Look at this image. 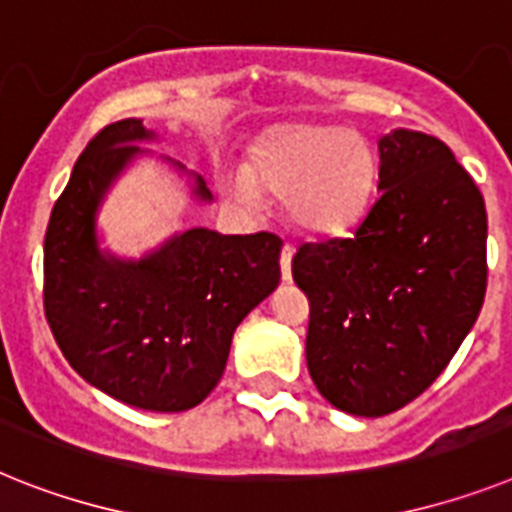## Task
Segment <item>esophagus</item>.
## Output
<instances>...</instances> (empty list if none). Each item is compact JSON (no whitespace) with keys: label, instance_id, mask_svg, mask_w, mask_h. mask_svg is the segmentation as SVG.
I'll return each instance as SVG.
<instances>
[{"label":"esophagus","instance_id":"esophagus-1","mask_svg":"<svg viewBox=\"0 0 512 512\" xmlns=\"http://www.w3.org/2000/svg\"><path fill=\"white\" fill-rule=\"evenodd\" d=\"M293 246H285L282 248V256H280V266H282V280L290 282L293 280Z\"/></svg>","mask_w":512,"mask_h":512}]
</instances>
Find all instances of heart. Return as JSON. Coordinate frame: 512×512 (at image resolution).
Returning <instances> with one entry per match:
<instances>
[{
  "instance_id": "heart-1",
  "label": "heart",
  "mask_w": 512,
  "mask_h": 512,
  "mask_svg": "<svg viewBox=\"0 0 512 512\" xmlns=\"http://www.w3.org/2000/svg\"><path fill=\"white\" fill-rule=\"evenodd\" d=\"M251 172L227 180L230 196L240 204L259 201V188L287 198L295 227L311 235H342L366 217L379 183V162L363 135L342 125L290 122L256 143Z\"/></svg>"
}]
</instances>
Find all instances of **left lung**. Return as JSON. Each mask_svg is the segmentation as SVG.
<instances>
[{
    "instance_id": "obj_1",
    "label": "left lung",
    "mask_w": 512,
    "mask_h": 512,
    "mask_svg": "<svg viewBox=\"0 0 512 512\" xmlns=\"http://www.w3.org/2000/svg\"><path fill=\"white\" fill-rule=\"evenodd\" d=\"M308 374L350 416L398 411L445 371L487 293V209L434 135L379 138V198L350 238L306 243Z\"/></svg>"
}]
</instances>
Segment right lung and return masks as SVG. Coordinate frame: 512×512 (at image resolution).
<instances>
[{
	"instance_id": "obj_1",
	"label": "right lung",
	"mask_w": 512,
	"mask_h": 512,
	"mask_svg": "<svg viewBox=\"0 0 512 512\" xmlns=\"http://www.w3.org/2000/svg\"><path fill=\"white\" fill-rule=\"evenodd\" d=\"M154 133L112 122L78 156L44 240V308L59 350L80 377L141 411L180 413L225 374L232 332L280 285L272 232H177L141 259L101 251L96 217L114 180ZM170 162L185 172L180 162ZM193 198L211 201L201 177Z\"/></svg>"
}]
</instances>
